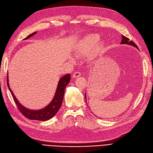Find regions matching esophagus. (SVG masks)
Masks as SVG:
<instances>
[{
	"label": "esophagus",
	"mask_w": 153,
	"mask_h": 153,
	"mask_svg": "<svg viewBox=\"0 0 153 153\" xmlns=\"http://www.w3.org/2000/svg\"><path fill=\"white\" fill-rule=\"evenodd\" d=\"M81 76V73L79 72H75L74 73V74L72 75V77L74 78H76V77H79V76Z\"/></svg>",
	"instance_id": "1"
}]
</instances>
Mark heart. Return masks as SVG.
Wrapping results in <instances>:
<instances>
[{
	"label": "heart",
	"instance_id": "obj_1",
	"mask_svg": "<svg viewBox=\"0 0 153 153\" xmlns=\"http://www.w3.org/2000/svg\"><path fill=\"white\" fill-rule=\"evenodd\" d=\"M100 37L96 34H89L85 36L79 42L76 49L77 54L81 56L89 55L91 59L99 56L104 51V44L99 41Z\"/></svg>",
	"mask_w": 153,
	"mask_h": 153
}]
</instances>
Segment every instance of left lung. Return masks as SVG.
<instances>
[{
	"label": "left lung",
	"mask_w": 153,
	"mask_h": 153,
	"mask_svg": "<svg viewBox=\"0 0 153 153\" xmlns=\"http://www.w3.org/2000/svg\"><path fill=\"white\" fill-rule=\"evenodd\" d=\"M121 44H129V45H133L134 47H136V48L138 49L137 46L135 44V43H134L132 41H129V39L124 36L123 35H122V41H121ZM85 97H86L85 94Z\"/></svg>",
	"instance_id": "left-lung-1"
}]
</instances>
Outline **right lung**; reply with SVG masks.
Instances as JSON below:
<instances>
[{
  "label": "right lung",
  "instance_id": "add662e5",
  "mask_svg": "<svg viewBox=\"0 0 153 153\" xmlns=\"http://www.w3.org/2000/svg\"><path fill=\"white\" fill-rule=\"evenodd\" d=\"M36 33H37L36 32H33L32 34L29 35L24 39L26 40L30 38L31 36L36 34ZM70 80H71V75L69 74H66L63 77H62L59 81L54 97L53 98L52 101L51 102V103L44 109H40V110H36V111L27 109L26 108L24 107V106L19 102V101L16 97L15 95L14 94V93L12 92V90L9 88L8 76H7V86L9 87V91L12 96V97L14 99V100L19 110L21 111V113L25 117H26L29 119H31V120L45 121L49 120L50 119L54 117L58 112L59 109H60L61 106L62 105V101H63L65 88L66 87V85L69 83Z\"/></svg>",
  "mask_w": 153,
  "mask_h": 153
}]
</instances>
